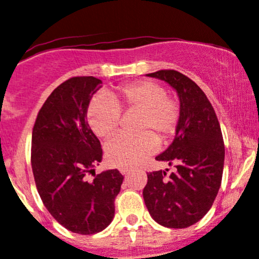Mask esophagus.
<instances>
[{
	"label": "esophagus",
	"mask_w": 259,
	"mask_h": 259,
	"mask_svg": "<svg viewBox=\"0 0 259 259\" xmlns=\"http://www.w3.org/2000/svg\"><path fill=\"white\" fill-rule=\"evenodd\" d=\"M119 171H120L121 175H126V173L130 172L129 168H119Z\"/></svg>",
	"instance_id": "esophagus-1"
}]
</instances>
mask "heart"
I'll list each match as a JSON object with an SVG mask.
<instances>
[{
    "label": "heart",
    "instance_id": "1",
    "mask_svg": "<svg viewBox=\"0 0 259 259\" xmlns=\"http://www.w3.org/2000/svg\"><path fill=\"white\" fill-rule=\"evenodd\" d=\"M121 109L140 112L138 136L118 135L106 145L108 160L121 168L140 164L157 150L158 140H168L180 123V106L167 96V91L153 81L125 84L116 93L97 96L87 109V120L99 138H109L120 125Z\"/></svg>",
    "mask_w": 259,
    "mask_h": 259
}]
</instances>
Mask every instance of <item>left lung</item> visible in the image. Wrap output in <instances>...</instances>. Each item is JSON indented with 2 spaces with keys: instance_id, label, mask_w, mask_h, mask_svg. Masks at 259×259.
I'll return each instance as SVG.
<instances>
[{
  "instance_id": "1",
  "label": "left lung",
  "mask_w": 259,
  "mask_h": 259,
  "mask_svg": "<svg viewBox=\"0 0 259 259\" xmlns=\"http://www.w3.org/2000/svg\"><path fill=\"white\" fill-rule=\"evenodd\" d=\"M146 76L177 91L181 115L172 144L156 156L176 169L147 173L145 205L160 225L184 229L198 223L217 198L225 160L223 134L214 108L194 81L175 70Z\"/></svg>"
}]
</instances>
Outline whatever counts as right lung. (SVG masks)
<instances>
[{
  "mask_svg": "<svg viewBox=\"0 0 259 259\" xmlns=\"http://www.w3.org/2000/svg\"><path fill=\"white\" fill-rule=\"evenodd\" d=\"M101 84L93 76L62 82L39 110L32 134L30 161L42 204L60 225L81 235L112 223L124 180L118 169L95 172L103 151L86 116Z\"/></svg>",
  "mask_w": 259,
  "mask_h": 259,
  "instance_id": "obj_1",
  "label": "right lung"
}]
</instances>
